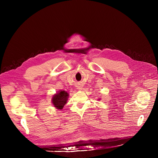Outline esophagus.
I'll list each match as a JSON object with an SVG mask.
<instances>
[{"label": "esophagus", "mask_w": 158, "mask_h": 158, "mask_svg": "<svg viewBox=\"0 0 158 158\" xmlns=\"http://www.w3.org/2000/svg\"><path fill=\"white\" fill-rule=\"evenodd\" d=\"M78 89H82V88H78Z\"/></svg>", "instance_id": "esophagus-1"}]
</instances>
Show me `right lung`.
<instances>
[{"label":"right lung","mask_w":158,"mask_h":158,"mask_svg":"<svg viewBox=\"0 0 158 158\" xmlns=\"http://www.w3.org/2000/svg\"><path fill=\"white\" fill-rule=\"evenodd\" d=\"M69 98L68 93L65 91H59V93L54 95L52 99V103L54 106L58 109H62L67 102Z\"/></svg>","instance_id":"right-lung-1"}]
</instances>
